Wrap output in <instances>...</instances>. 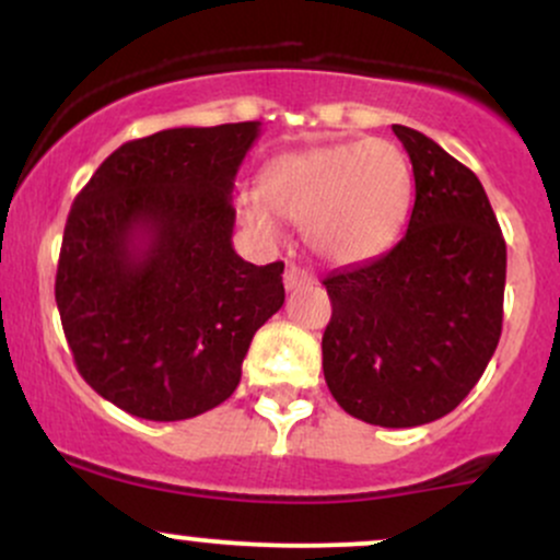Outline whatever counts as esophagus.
I'll return each mask as SVG.
<instances>
[{"label": "esophagus", "mask_w": 560, "mask_h": 560, "mask_svg": "<svg viewBox=\"0 0 560 560\" xmlns=\"http://www.w3.org/2000/svg\"><path fill=\"white\" fill-rule=\"evenodd\" d=\"M284 287L287 292H298V289L313 287V273L305 271V268L294 266V262H289L284 271Z\"/></svg>", "instance_id": "1"}]
</instances>
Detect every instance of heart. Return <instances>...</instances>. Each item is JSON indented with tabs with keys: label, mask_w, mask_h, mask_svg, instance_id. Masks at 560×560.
<instances>
[{
	"label": "heart",
	"mask_w": 560,
	"mask_h": 560,
	"mask_svg": "<svg viewBox=\"0 0 560 560\" xmlns=\"http://www.w3.org/2000/svg\"><path fill=\"white\" fill-rule=\"evenodd\" d=\"M413 205V168L387 139L305 147L268 160L260 191L236 195V215L266 242L279 218L305 223L307 244L337 266L374 260L400 240Z\"/></svg>",
	"instance_id": "1"
}]
</instances>
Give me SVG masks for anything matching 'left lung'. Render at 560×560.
Listing matches in <instances>:
<instances>
[{
  "instance_id": "8db88e82",
  "label": "left lung",
  "mask_w": 560,
  "mask_h": 560,
  "mask_svg": "<svg viewBox=\"0 0 560 560\" xmlns=\"http://www.w3.org/2000/svg\"><path fill=\"white\" fill-rule=\"evenodd\" d=\"M413 165L408 231L324 279V376L350 416L405 429L458 408L503 331L505 240L485 186L436 141L392 126Z\"/></svg>"
}]
</instances>
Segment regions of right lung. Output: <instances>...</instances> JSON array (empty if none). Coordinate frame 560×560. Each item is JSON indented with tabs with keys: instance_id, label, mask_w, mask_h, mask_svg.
<instances>
[{
	"instance_id": "add662e5",
	"label": "right lung",
	"mask_w": 560,
	"mask_h": 560,
	"mask_svg": "<svg viewBox=\"0 0 560 560\" xmlns=\"http://www.w3.org/2000/svg\"><path fill=\"white\" fill-rule=\"evenodd\" d=\"M260 124L126 141L70 208L55 300L79 374L147 421L234 395L255 331L284 305V262L234 253L236 171Z\"/></svg>"
}]
</instances>
